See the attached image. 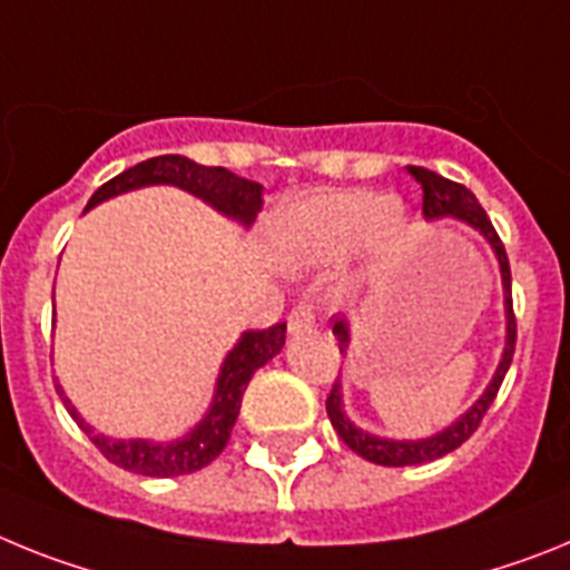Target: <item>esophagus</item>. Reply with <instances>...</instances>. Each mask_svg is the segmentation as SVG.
Wrapping results in <instances>:
<instances>
[{
	"instance_id": "obj_1",
	"label": "esophagus",
	"mask_w": 570,
	"mask_h": 570,
	"mask_svg": "<svg viewBox=\"0 0 570 570\" xmlns=\"http://www.w3.org/2000/svg\"><path fill=\"white\" fill-rule=\"evenodd\" d=\"M286 326H289V335H304V333H313L315 326V313L309 304H298L295 309L289 313L286 318Z\"/></svg>"
}]
</instances>
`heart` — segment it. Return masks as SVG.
I'll list each match as a JSON object with an SVG mask.
<instances>
[{"label": "heart", "instance_id": "heart-1", "mask_svg": "<svg viewBox=\"0 0 570 570\" xmlns=\"http://www.w3.org/2000/svg\"><path fill=\"white\" fill-rule=\"evenodd\" d=\"M407 240V212L399 197L364 189L318 191L284 203L266 226L272 261L286 272L330 266L353 249V266L338 278L341 298H355L387 272Z\"/></svg>", "mask_w": 570, "mask_h": 570}]
</instances>
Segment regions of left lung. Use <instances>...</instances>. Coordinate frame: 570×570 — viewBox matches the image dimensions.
<instances>
[{"mask_svg":"<svg viewBox=\"0 0 570 570\" xmlns=\"http://www.w3.org/2000/svg\"><path fill=\"white\" fill-rule=\"evenodd\" d=\"M410 177H413L424 191V217L428 220H439V217H453L459 224L470 226L473 232L488 240V246L497 255L499 275H502V295H504V346L502 358H499L497 370H493V379L488 381L484 393L479 395L476 402L470 404L456 422H450L448 428L435 430L433 435H424V439H387V435H375L370 430L358 428V424L346 415L344 410V387H341V379L333 384V393L326 399V415L333 422L335 433L341 435V442L346 448L358 453L361 459H367L373 464H384V468H407V464H424L433 462V459L448 456L450 450H456L459 444L468 442L473 430L479 428L482 415L488 413V407L493 404L499 393V384H502L504 373L511 367L513 361V346H517V321H513V301H511V266H508V255H504V246L499 240L497 229L488 220L484 209L479 206V200L473 197V191H468L464 186L453 180H444L442 175H435L430 168L422 166H407ZM333 335L338 338L341 355H346L350 344H353V330H350V321L338 318L333 324Z\"/></svg>","mask_w":570,"mask_h":570,"instance_id":"left-lung-1","label":"left lung"}]
</instances>
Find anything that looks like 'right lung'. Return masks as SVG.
<instances>
[{
    "mask_svg": "<svg viewBox=\"0 0 570 570\" xmlns=\"http://www.w3.org/2000/svg\"><path fill=\"white\" fill-rule=\"evenodd\" d=\"M146 186H175V189L189 191L197 200L212 206L217 215L229 217V220H235L244 229L255 224L257 212L264 206V200H261L264 186L261 183L237 177L229 168L200 166V163L189 160V157L163 155L137 163V166L126 168L114 180L102 183L100 189L91 195V200H88L86 212L111 200V197L146 189ZM284 341L286 324L240 333L237 344L232 346L224 364H220L209 410L203 413V419L189 433H183L180 439H168V442H155V439H114V435L97 433L79 415V410L73 407L59 381L57 393L68 413H71L73 422L79 424V430L100 448V453L108 462H114L122 470H131V473H140V476H183V473H195V470L206 468V464L215 462L224 453L232 428L237 422V413H240V399L246 393V384L255 375V370L264 367L266 361H272L284 350Z\"/></svg>",
    "mask_w": 570,
    "mask_h": 570,
    "instance_id": "1",
    "label": "right lung"
}]
</instances>
